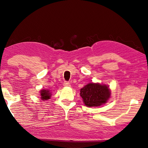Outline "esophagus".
Returning <instances> with one entry per match:
<instances>
[{
    "label": "esophagus",
    "mask_w": 148,
    "mask_h": 148,
    "mask_svg": "<svg viewBox=\"0 0 148 148\" xmlns=\"http://www.w3.org/2000/svg\"><path fill=\"white\" fill-rule=\"evenodd\" d=\"M63 85H64V87H70V86H71V84H70L69 82H65Z\"/></svg>",
    "instance_id": "obj_1"
}]
</instances>
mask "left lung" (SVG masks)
Here are the masks:
<instances>
[{
    "label": "left lung",
    "mask_w": 148,
    "mask_h": 148,
    "mask_svg": "<svg viewBox=\"0 0 148 148\" xmlns=\"http://www.w3.org/2000/svg\"><path fill=\"white\" fill-rule=\"evenodd\" d=\"M80 96L87 107H97L106 104L111 97L109 86L99 83H89L80 89Z\"/></svg>",
    "instance_id": "8db88e82"
}]
</instances>
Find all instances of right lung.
<instances>
[{
  "mask_svg": "<svg viewBox=\"0 0 148 148\" xmlns=\"http://www.w3.org/2000/svg\"><path fill=\"white\" fill-rule=\"evenodd\" d=\"M40 99L42 101H47L51 98V92L49 89H42L40 91Z\"/></svg>",
  "mask_w": 148,
  "mask_h": 148,
  "instance_id": "right-lung-1",
  "label": "right lung"
}]
</instances>
